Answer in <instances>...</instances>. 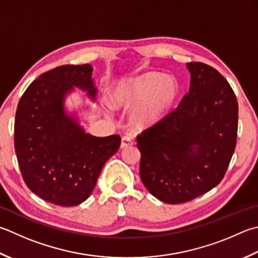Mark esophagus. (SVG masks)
I'll use <instances>...</instances> for the list:
<instances>
[{
	"instance_id": "34e87169",
	"label": "esophagus",
	"mask_w": 258,
	"mask_h": 258,
	"mask_svg": "<svg viewBox=\"0 0 258 258\" xmlns=\"http://www.w3.org/2000/svg\"><path fill=\"white\" fill-rule=\"evenodd\" d=\"M133 144V136L132 135H125L122 138V142H120V148L125 149L128 148Z\"/></svg>"
}]
</instances>
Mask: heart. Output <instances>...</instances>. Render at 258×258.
I'll use <instances>...</instances> for the list:
<instances>
[{
  "mask_svg": "<svg viewBox=\"0 0 258 258\" xmlns=\"http://www.w3.org/2000/svg\"><path fill=\"white\" fill-rule=\"evenodd\" d=\"M179 95V85L170 76L149 72L119 82L110 99L117 108H134L133 120L139 127L160 122Z\"/></svg>",
  "mask_w": 258,
  "mask_h": 258,
  "instance_id": "b5f03b06",
  "label": "heart"
}]
</instances>
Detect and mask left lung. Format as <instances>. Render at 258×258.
<instances>
[{"mask_svg":"<svg viewBox=\"0 0 258 258\" xmlns=\"http://www.w3.org/2000/svg\"><path fill=\"white\" fill-rule=\"evenodd\" d=\"M189 93L140 134V176L165 204H182L220 183L234 154L238 104L228 82L203 62L186 63Z\"/></svg>","mask_w":258,"mask_h":258,"instance_id":"8db88e82","label":"left lung"}]
</instances>
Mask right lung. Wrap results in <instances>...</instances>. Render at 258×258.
I'll list each match as a JSON object with an SVG mask.
<instances>
[{
  "instance_id": "obj_1",
  "label": "right lung",
  "mask_w": 258,
  "mask_h": 258,
  "mask_svg": "<svg viewBox=\"0 0 258 258\" xmlns=\"http://www.w3.org/2000/svg\"><path fill=\"white\" fill-rule=\"evenodd\" d=\"M92 64H66L39 76L20 99L14 148L22 178L33 194L49 203L77 206L92 195L104 164L117 152L119 135L86 133L66 99L75 87L95 102Z\"/></svg>"
}]
</instances>
